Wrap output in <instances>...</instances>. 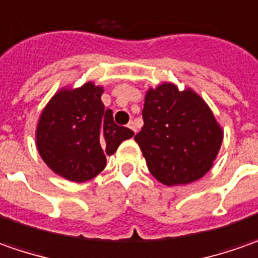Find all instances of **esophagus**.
<instances>
[{"label": "esophagus", "mask_w": 258, "mask_h": 258, "mask_svg": "<svg viewBox=\"0 0 258 258\" xmlns=\"http://www.w3.org/2000/svg\"><path fill=\"white\" fill-rule=\"evenodd\" d=\"M127 127H128L130 130H133L134 133H137V128H136V122H134V121H130L128 125H127Z\"/></svg>", "instance_id": "obj_1"}]
</instances>
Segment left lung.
Segmentation results:
<instances>
[{
  "label": "left lung",
  "mask_w": 258,
  "mask_h": 258,
  "mask_svg": "<svg viewBox=\"0 0 258 258\" xmlns=\"http://www.w3.org/2000/svg\"><path fill=\"white\" fill-rule=\"evenodd\" d=\"M143 118L134 138L156 180L168 187L184 185L211 170L224 131L200 94L174 83L150 87Z\"/></svg>",
  "instance_id": "1"
}]
</instances>
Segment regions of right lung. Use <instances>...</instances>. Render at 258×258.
<instances>
[{
	"instance_id": "right-lung-1",
	"label": "right lung",
	"mask_w": 258,
	"mask_h": 258,
	"mask_svg": "<svg viewBox=\"0 0 258 258\" xmlns=\"http://www.w3.org/2000/svg\"><path fill=\"white\" fill-rule=\"evenodd\" d=\"M102 85L87 81L66 85L42 108L35 146L51 171L74 182H84L101 173L105 156H112L134 133L114 122L112 111L101 101Z\"/></svg>"
}]
</instances>
